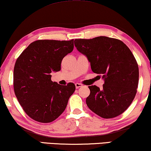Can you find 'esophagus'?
Instances as JSON below:
<instances>
[{
  "instance_id": "34e87169",
  "label": "esophagus",
  "mask_w": 151,
  "mask_h": 151,
  "mask_svg": "<svg viewBox=\"0 0 151 151\" xmlns=\"http://www.w3.org/2000/svg\"><path fill=\"white\" fill-rule=\"evenodd\" d=\"M75 85H76V88H80V87H81V86H82V84H80V83H76Z\"/></svg>"
}]
</instances>
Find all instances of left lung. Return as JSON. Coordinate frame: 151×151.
Instances as JSON below:
<instances>
[{
  "label": "left lung",
  "instance_id": "left-lung-1",
  "mask_svg": "<svg viewBox=\"0 0 151 151\" xmlns=\"http://www.w3.org/2000/svg\"><path fill=\"white\" fill-rule=\"evenodd\" d=\"M78 51L86 55L93 72L101 74L103 88L89 86L86 103L103 118H113L127 110L137 93L139 68L129 47L122 41L106 36L76 39Z\"/></svg>",
  "mask_w": 151,
  "mask_h": 151
}]
</instances>
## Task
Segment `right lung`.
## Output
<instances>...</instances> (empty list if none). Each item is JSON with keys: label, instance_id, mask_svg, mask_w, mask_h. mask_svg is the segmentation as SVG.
Masks as SVG:
<instances>
[{"label": "right lung", "instance_id": "right-lung-1", "mask_svg": "<svg viewBox=\"0 0 151 151\" xmlns=\"http://www.w3.org/2000/svg\"><path fill=\"white\" fill-rule=\"evenodd\" d=\"M73 47V39L36 40L16 60L14 93L24 112L34 120L51 122L65 110L76 86L72 82L60 85L52 82L51 73L60 70L63 58Z\"/></svg>", "mask_w": 151, "mask_h": 151}]
</instances>
